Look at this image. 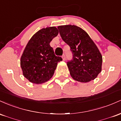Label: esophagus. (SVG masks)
Masks as SVG:
<instances>
[{
  "label": "esophagus",
  "instance_id": "esophagus-1",
  "mask_svg": "<svg viewBox=\"0 0 121 121\" xmlns=\"http://www.w3.org/2000/svg\"><path fill=\"white\" fill-rule=\"evenodd\" d=\"M62 59H63V60H66V56H65V54H63V55H62Z\"/></svg>",
  "mask_w": 121,
  "mask_h": 121
}]
</instances>
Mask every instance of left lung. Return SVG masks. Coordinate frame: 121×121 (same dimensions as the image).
I'll return each instance as SVG.
<instances>
[{"mask_svg":"<svg viewBox=\"0 0 121 121\" xmlns=\"http://www.w3.org/2000/svg\"><path fill=\"white\" fill-rule=\"evenodd\" d=\"M58 28L73 54L72 60L67 62L72 78L83 83L95 79L101 71L102 56L89 35L77 26H59Z\"/></svg>","mask_w":121,"mask_h":121,"instance_id":"8db88e82","label":"left lung"}]
</instances>
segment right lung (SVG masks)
<instances>
[{"instance_id": "right-lung-1", "label": "right lung", "mask_w": 121, "mask_h": 121, "mask_svg": "<svg viewBox=\"0 0 121 121\" xmlns=\"http://www.w3.org/2000/svg\"><path fill=\"white\" fill-rule=\"evenodd\" d=\"M55 27L42 28L30 39L24 50L20 66L24 77L30 82L41 84L47 82L53 76L60 56L55 55L50 43L58 35Z\"/></svg>"}]
</instances>
